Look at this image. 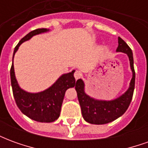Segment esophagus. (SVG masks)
Here are the masks:
<instances>
[{"label": "esophagus", "instance_id": "obj_1", "mask_svg": "<svg viewBox=\"0 0 148 148\" xmlns=\"http://www.w3.org/2000/svg\"><path fill=\"white\" fill-rule=\"evenodd\" d=\"M74 77H75V79L77 80V79H79L81 77H82V74H81L79 71H75V73H74Z\"/></svg>", "mask_w": 148, "mask_h": 148}]
</instances>
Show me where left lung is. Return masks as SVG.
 Instances as JSON below:
<instances>
[{"label":"left lung","mask_w":148,"mask_h":148,"mask_svg":"<svg viewBox=\"0 0 148 148\" xmlns=\"http://www.w3.org/2000/svg\"><path fill=\"white\" fill-rule=\"evenodd\" d=\"M116 51L127 54L132 72V77L129 87L124 94L111 101L97 100L86 93L85 84L82 79H78L75 84V90L77 91L82 114L84 120L90 124H105L115 121L126 112L132 99L136 78L132 51L121 37H118Z\"/></svg>","instance_id":"8db88e82"}]
</instances>
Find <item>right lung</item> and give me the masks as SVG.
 <instances>
[{"label":"right lung","instance_id":"obj_1","mask_svg":"<svg viewBox=\"0 0 148 148\" xmlns=\"http://www.w3.org/2000/svg\"><path fill=\"white\" fill-rule=\"evenodd\" d=\"M47 32H49V29H36L32 31L21 39L14 49L12 65L10 70L12 93L18 108L27 117L42 123L53 122L59 117L65 93L67 89L74 87L76 84L74 77L75 71H72L70 73L62 74L51 86L39 93H28L19 86L15 76L13 65V58L16 52L17 51L21 43L29 40L36 35L44 33Z\"/></svg>","mask_w":148,"mask_h":148}]
</instances>
